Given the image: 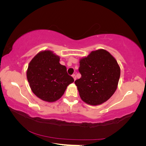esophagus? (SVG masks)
Returning <instances> with one entry per match:
<instances>
[{"mask_svg": "<svg viewBox=\"0 0 146 146\" xmlns=\"http://www.w3.org/2000/svg\"><path fill=\"white\" fill-rule=\"evenodd\" d=\"M72 76L73 77V78H74V80H76V75H75V74H73L72 75Z\"/></svg>", "mask_w": 146, "mask_h": 146, "instance_id": "34e87169", "label": "esophagus"}]
</instances>
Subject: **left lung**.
<instances>
[{
	"label": "left lung",
	"mask_w": 146,
	"mask_h": 146,
	"mask_svg": "<svg viewBox=\"0 0 146 146\" xmlns=\"http://www.w3.org/2000/svg\"><path fill=\"white\" fill-rule=\"evenodd\" d=\"M80 78L76 80L80 97L92 106L102 104L114 94L120 76L116 59L105 49L91 51L80 60Z\"/></svg>",
	"instance_id": "8db88e82"
}]
</instances>
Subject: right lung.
<instances>
[{
  "mask_svg": "<svg viewBox=\"0 0 146 146\" xmlns=\"http://www.w3.org/2000/svg\"><path fill=\"white\" fill-rule=\"evenodd\" d=\"M60 57L46 50L39 52L28 65L27 78L33 93L44 101L52 102L64 95L74 79L67 73Z\"/></svg>",
  "mask_w": 146,
  "mask_h": 146,
  "instance_id": "obj_1",
  "label": "right lung"
}]
</instances>
